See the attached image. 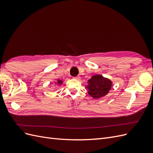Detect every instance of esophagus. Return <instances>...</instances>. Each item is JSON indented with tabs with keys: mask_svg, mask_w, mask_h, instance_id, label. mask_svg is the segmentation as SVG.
I'll list each match as a JSON object with an SVG mask.
<instances>
[{
	"mask_svg": "<svg viewBox=\"0 0 153 153\" xmlns=\"http://www.w3.org/2000/svg\"><path fill=\"white\" fill-rule=\"evenodd\" d=\"M73 78H74V79H75V80H79L80 79V76H75V77H73Z\"/></svg>",
	"mask_w": 153,
	"mask_h": 153,
	"instance_id": "1",
	"label": "esophagus"
}]
</instances>
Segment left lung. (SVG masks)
Here are the masks:
<instances>
[{
	"mask_svg": "<svg viewBox=\"0 0 153 153\" xmlns=\"http://www.w3.org/2000/svg\"><path fill=\"white\" fill-rule=\"evenodd\" d=\"M112 82L108 78L96 75L88 80V93L94 98H100L107 94L110 91Z\"/></svg>",
	"mask_w": 153,
	"mask_h": 153,
	"instance_id": "obj_1",
	"label": "left lung"
}]
</instances>
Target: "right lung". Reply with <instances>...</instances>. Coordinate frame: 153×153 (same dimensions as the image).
<instances>
[{
  "label": "right lung",
  "mask_w": 153,
  "mask_h": 153,
  "mask_svg": "<svg viewBox=\"0 0 153 153\" xmlns=\"http://www.w3.org/2000/svg\"><path fill=\"white\" fill-rule=\"evenodd\" d=\"M57 83H58V84H61L62 83V80H59Z\"/></svg>",
  "instance_id": "add662e5"
}]
</instances>
